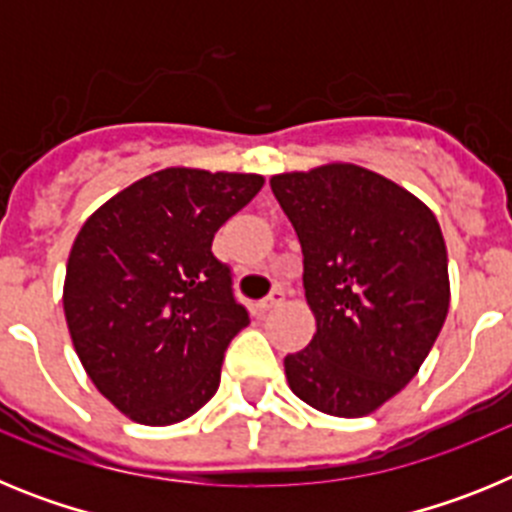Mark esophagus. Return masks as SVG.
Returning a JSON list of instances; mask_svg holds the SVG:
<instances>
[{"label": "esophagus", "mask_w": 512, "mask_h": 512, "mask_svg": "<svg viewBox=\"0 0 512 512\" xmlns=\"http://www.w3.org/2000/svg\"><path fill=\"white\" fill-rule=\"evenodd\" d=\"M282 302H284V292H282V289H274V292H271L266 300L259 302V307L266 312V310H274V307H279Z\"/></svg>", "instance_id": "esophagus-1"}]
</instances>
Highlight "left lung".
<instances>
[{
	"mask_svg": "<svg viewBox=\"0 0 512 512\" xmlns=\"http://www.w3.org/2000/svg\"><path fill=\"white\" fill-rule=\"evenodd\" d=\"M271 192L302 246L318 330L284 359L320 413L364 418L418 374L449 315V256L431 207L387 176L333 164L284 171Z\"/></svg>",
	"mask_w": 512,
	"mask_h": 512,
	"instance_id": "8db88e82",
	"label": "left lung"
}]
</instances>
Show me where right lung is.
Listing matches in <instances>:
<instances>
[{"instance_id":"add662e5","label":"right lung","mask_w":512,"mask_h":512,"mask_svg":"<svg viewBox=\"0 0 512 512\" xmlns=\"http://www.w3.org/2000/svg\"><path fill=\"white\" fill-rule=\"evenodd\" d=\"M264 187L261 174L169 166L87 217L63 279L84 372L125 418L174 425L210 400L246 328L212 238Z\"/></svg>"}]
</instances>
